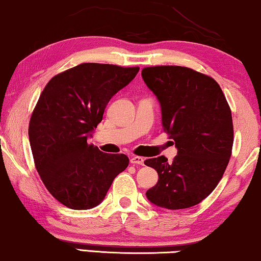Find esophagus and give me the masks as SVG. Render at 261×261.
Wrapping results in <instances>:
<instances>
[{"label": "esophagus", "instance_id": "1", "mask_svg": "<svg viewBox=\"0 0 261 261\" xmlns=\"http://www.w3.org/2000/svg\"><path fill=\"white\" fill-rule=\"evenodd\" d=\"M144 162H145V159L142 158V156L134 155L130 158V163L134 164V165H144Z\"/></svg>", "mask_w": 261, "mask_h": 261}]
</instances>
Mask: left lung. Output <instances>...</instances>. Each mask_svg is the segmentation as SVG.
Instances as JSON below:
<instances>
[{
	"label": "left lung",
	"instance_id": "obj_1",
	"mask_svg": "<svg viewBox=\"0 0 261 261\" xmlns=\"http://www.w3.org/2000/svg\"><path fill=\"white\" fill-rule=\"evenodd\" d=\"M141 76L158 98L164 132L178 149L171 163L164 155L145 160L159 176L146 196L160 208H190L212 194L229 163V105L214 78L189 67H144Z\"/></svg>",
	"mask_w": 261,
	"mask_h": 261
}]
</instances>
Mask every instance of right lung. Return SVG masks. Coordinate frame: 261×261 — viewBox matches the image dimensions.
<instances>
[{"mask_svg":"<svg viewBox=\"0 0 261 261\" xmlns=\"http://www.w3.org/2000/svg\"><path fill=\"white\" fill-rule=\"evenodd\" d=\"M138 72V66L83 63L56 74L42 90L28 137L42 183L67 208L98 205L129 164L127 155L107 154L87 139L102 121L110 98Z\"/></svg>","mask_w":261,"mask_h":261,"instance_id":"right-lung-1","label":"right lung"}]
</instances>
